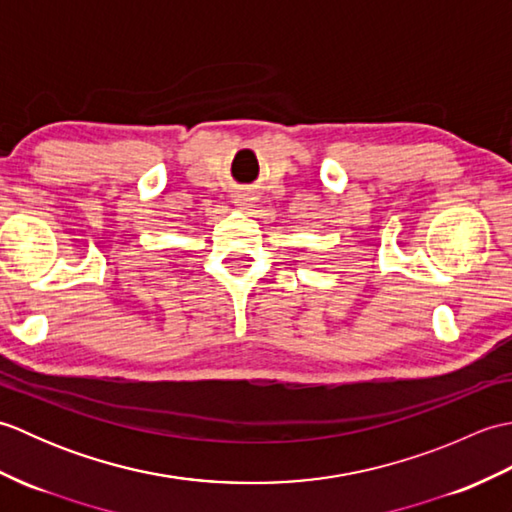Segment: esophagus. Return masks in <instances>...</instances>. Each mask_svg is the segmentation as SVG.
Instances as JSON below:
<instances>
[{
	"mask_svg": "<svg viewBox=\"0 0 512 512\" xmlns=\"http://www.w3.org/2000/svg\"><path fill=\"white\" fill-rule=\"evenodd\" d=\"M235 206L239 211H248L250 206H253V198H250L248 193H239V195H235Z\"/></svg>",
	"mask_w": 512,
	"mask_h": 512,
	"instance_id": "34e87169",
	"label": "esophagus"
}]
</instances>
